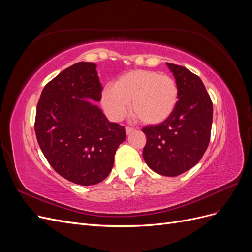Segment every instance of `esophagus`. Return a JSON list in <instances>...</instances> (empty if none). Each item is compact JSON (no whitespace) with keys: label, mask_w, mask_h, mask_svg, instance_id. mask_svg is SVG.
Instances as JSON below:
<instances>
[{"label":"esophagus","mask_w":252,"mask_h":252,"mask_svg":"<svg viewBox=\"0 0 252 252\" xmlns=\"http://www.w3.org/2000/svg\"><path fill=\"white\" fill-rule=\"evenodd\" d=\"M125 130H126V133H127V134H130L131 132H133V131L135 130V129H134V128H131V127H126Z\"/></svg>","instance_id":"esophagus-1"}]
</instances>
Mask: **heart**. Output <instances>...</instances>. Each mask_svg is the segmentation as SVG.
Segmentation results:
<instances>
[{
	"label": "heart",
	"instance_id": "b5f03b06",
	"mask_svg": "<svg viewBox=\"0 0 252 252\" xmlns=\"http://www.w3.org/2000/svg\"><path fill=\"white\" fill-rule=\"evenodd\" d=\"M179 88L167 74L151 70H132L107 85L101 95L102 106L113 121L123 119L131 103V112L143 124L158 125L168 119L177 107Z\"/></svg>",
	"mask_w": 252,
	"mask_h": 252
}]
</instances>
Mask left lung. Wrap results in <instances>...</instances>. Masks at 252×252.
I'll return each instance as SVG.
<instances>
[{
  "mask_svg": "<svg viewBox=\"0 0 252 252\" xmlns=\"http://www.w3.org/2000/svg\"><path fill=\"white\" fill-rule=\"evenodd\" d=\"M179 88V101L171 116L142 130L147 136L143 158L161 175L177 177L200 162L208 147L213 106L202 80L187 68L166 63Z\"/></svg>",
  "mask_w": 252,
  "mask_h": 252,
  "instance_id": "left-lung-1",
  "label": "left lung"
}]
</instances>
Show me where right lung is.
Instances as JSON below:
<instances>
[{"label":"right lung","mask_w":252,"mask_h":252,"mask_svg":"<svg viewBox=\"0 0 252 252\" xmlns=\"http://www.w3.org/2000/svg\"><path fill=\"white\" fill-rule=\"evenodd\" d=\"M96 65L79 62L44 87L36 106L34 130L45 158L61 177L95 185L108 177L125 128L111 123L89 100L101 101Z\"/></svg>","instance_id":"obj_1"}]
</instances>
